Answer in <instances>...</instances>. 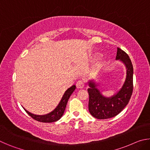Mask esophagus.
<instances>
[{
  "label": "esophagus",
  "mask_w": 150,
  "mask_h": 150,
  "mask_svg": "<svg viewBox=\"0 0 150 150\" xmlns=\"http://www.w3.org/2000/svg\"><path fill=\"white\" fill-rule=\"evenodd\" d=\"M76 86H77V87L78 88H83V87H84L85 84H84V83H83L82 81H77V84H76Z\"/></svg>",
  "instance_id": "obj_1"
}]
</instances>
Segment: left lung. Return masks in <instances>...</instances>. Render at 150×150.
I'll return each instance as SVG.
<instances>
[{"label": "left lung", "mask_w": 150, "mask_h": 150, "mask_svg": "<svg viewBox=\"0 0 150 150\" xmlns=\"http://www.w3.org/2000/svg\"><path fill=\"white\" fill-rule=\"evenodd\" d=\"M116 60L120 61L126 67L125 81L121 88L111 96H105L98 88V83L89 80L88 93L89 95L88 110L93 117L107 119L118 115L128 105L133 91V66L130 57L123 50L117 48Z\"/></svg>", "instance_id": "left-lung-1"}]
</instances>
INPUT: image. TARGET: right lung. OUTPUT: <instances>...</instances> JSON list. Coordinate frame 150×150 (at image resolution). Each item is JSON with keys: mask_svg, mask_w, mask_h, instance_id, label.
I'll return each instance as SVG.
<instances>
[{"mask_svg": "<svg viewBox=\"0 0 150 150\" xmlns=\"http://www.w3.org/2000/svg\"><path fill=\"white\" fill-rule=\"evenodd\" d=\"M76 86L72 85L71 87L67 88L65 91V92L63 94L62 99H61L60 102L58 104V105L55 107L54 110L50 112V113L46 114V115H34V114L30 112L29 111L26 110L24 107V109L25 111L28 113V115H29L32 118H34V120L41 122H56L58 120L62 117L64 113L66 106H67V103L68 102V100L70 97V96L71 95V94L73 93V91L75 90Z\"/></svg>", "mask_w": 150, "mask_h": 150, "instance_id": "add662e5", "label": "right lung"}]
</instances>
